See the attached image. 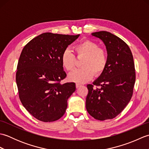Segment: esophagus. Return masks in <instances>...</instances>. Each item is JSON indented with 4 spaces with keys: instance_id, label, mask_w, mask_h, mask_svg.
I'll return each instance as SVG.
<instances>
[{
    "instance_id": "esophagus-1",
    "label": "esophagus",
    "mask_w": 149,
    "mask_h": 149,
    "mask_svg": "<svg viewBox=\"0 0 149 149\" xmlns=\"http://www.w3.org/2000/svg\"><path fill=\"white\" fill-rule=\"evenodd\" d=\"M81 86V84H79V83H76V88H78L79 87H80Z\"/></svg>"
}]
</instances>
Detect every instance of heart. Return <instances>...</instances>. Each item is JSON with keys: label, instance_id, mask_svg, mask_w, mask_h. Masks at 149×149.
I'll use <instances>...</instances> for the list:
<instances>
[{"label": "heart", "instance_id": "1", "mask_svg": "<svg viewBox=\"0 0 149 149\" xmlns=\"http://www.w3.org/2000/svg\"><path fill=\"white\" fill-rule=\"evenodd\" d=\"M78 56H83L81 63L83 67L75 69L70 73L68 79L78 83H84L91 79L94 73L102 74L107 63V56L105 50L99 48V45L90 40H86L75 46ZM62 65L66 70L71 71L75 65V56L72 50L66 48L61 55Z\"/></svg>", "mask_w": 149, "mask_h": 149}]
</instances>
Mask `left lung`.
Returning a JSON list of instances; mask_svg holds the SVG:
<instances>
[{
    "instance_id": "8db88e82",
    "label": "left lung",
    "mask_w": 149,
    "mask_h": 149,
    "mask_svg": "<svg viewBox=\"0 0 149 149\" xmlns=\"http://www.w3.org/2000/svg\"><path fill=\"white\" fill-rule=\"evenodd\" d=\"M91 35L105 45L107 63L94 85H87L86 108L97 120L112 119L122 111L132 96L136 79L133 56L126 43L111 33L99 31Z\"/></svg>"
}]
</instances>
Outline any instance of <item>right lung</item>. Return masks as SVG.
<instances>
[{"label": "right lung", "instance_id": "obj_1", "mask_svg": "<svg viewBox=\"0 0 149 149\" xmlns=\"http://www.w3.org/2000/svg\"><path fill=\"white\" fill-rule=\"evenodd\" d=\"M78 35L45 33L31 40L21 52L16 74L19 98L34 118L54 122L64 115L74 83L61 84L66 76L61 55Z\"/></svg>", "mask_w": 149, "mask_h": 149}]
</instances>
